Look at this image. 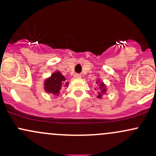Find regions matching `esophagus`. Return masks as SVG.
<instances>
[{"label":"esophagus","mask_w":156,"mask_h":156,"mask_svg":"<svg viewBox=\"0 0 156 156\" xmlns=\"http://www.w3.org/2000/svg\"><path fill=\"white\" fill-rule=\"evenodd\" d=\"M74 77L76 78H81V75L79 74V73H75Z\"/></svg>","instance_id":"esophagus-1"}]
</instances>
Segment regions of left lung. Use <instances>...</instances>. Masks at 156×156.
<instances>
[{"label": "left lung", "mask_w": 156, "mask_h": 156, "mask_svg": "<svg viewBox=\"0 0 156 156\" xmlns=\"http://www.w3.org/2000/svg\"><path fill=\"white\" fill-rule=\"evenodd\" d=\"M105 84L103 83V82H102V83H100V87H101V92L98 93V98H101V94H103V93H105V91H106V90H105ZM95 89L96 91L98 90V89H97V88H95V89Z\"/></svg>", "instance_id": "1"}]
</instances>
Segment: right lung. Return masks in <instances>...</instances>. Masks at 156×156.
<instances>
[{"mask_svg":"<svg viewBox=\"0 0 156 156\" xmlns=\"http://www.w3.org/2000/svg\"><path fill=\"white\" fill-rule=\"evenodd\" d=\"M65 78L61 74L60 72L54 73L52 75L51 78H49L44 82V89L47 92L52 93L55 95L59 94V91L65 81ZM67 86V83H66Z\"/></svg>","mask_w":156,"mask_h":156,"instance_id":"obj_1","label":"right lung"}]
</instances>
